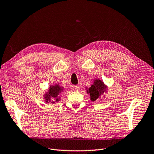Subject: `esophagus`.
<instances>
[{
	"label": "esophagus",
	"mask_w": 154,
	"mask_h": 154,
	"mask_svg": "<svg viewBox=\"0 0 154 154\" xmlns=\"http://www.w3.org/2000/svg\"><path fill=\"white\" fill-rule=\"evenodd\" d=\"M74 88L76 91H79V90H80V86H79V85H74Z\"/></svg>",
	"instance_id": "esophagus-1"
}]
</instances>
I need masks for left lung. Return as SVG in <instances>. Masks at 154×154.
<instances>
[{
  "mask_svg": "<svg viewBox=\"0 0 154 154\" xmlns=\"http://www.w3.org/2000/svg\"><path fill=\"white\" fill-rule=\"evenodd\" d=\"M108 87L104 82L100 79H96L93 82V84L91 87H86V91L90 95L91 100L95 101L96 100H101V97H105V93L107 92Z\"/></svg>",
  "mask_w": 154,
  "mask_h": 154,
  "instance_id": "8db88e82",
  "label": "left lung"
}]
</instances>
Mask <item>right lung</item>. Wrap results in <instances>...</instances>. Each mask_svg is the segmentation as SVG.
Returning a JSON list of instances; mask_svg holds the SVG:
<instances>
[{"label":"right lung","mask_w":154,"mask_h":154,"mask_svg":"<svg viewBox=\"0 0 154 154\" xmlns=\"http://www.w3.org/2000/svg\"><path fill=\"white\" fill-rule=\"evenodd\" d=\"M64 91V87L60 85L58 83L51 85L48 90L43 94L44 101L46 103L54 104L55 103H58L60 101L61 97L60 94Z\"/></svg>","instance_id":"1"}]
</instances>
